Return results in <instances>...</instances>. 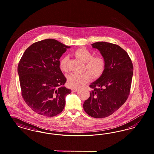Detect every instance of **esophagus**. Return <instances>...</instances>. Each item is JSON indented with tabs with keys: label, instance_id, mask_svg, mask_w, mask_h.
Returning a JSON list of instances; mask_svg holds the SVG:
<instances>
[{
	"label": "esophagus",
	"instance_id": "esophagus-1",
	"mask_svg": "<svg viewBox=\"0 0 154 154\" xmlns=\"http://www.w3.org/2000/svg\"><path fill=\"white\" fill-rule=\"evenodd\" d=\"M78 90H79V88H72V92H77Z\"/></svg>",
	"mask_w": 154,
	"mask_h": 154
}]
</instances>
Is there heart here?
<instances>
[{
	"label": "heart",
	"mask_w": 154,
	"mask_h": 154,
	"mask_svg": "<svg viewBox=\"0 0 154 154\" xmlns=\"http://www.w3.org/2000/svg\"><path fill=\"white\" fill-rule=\"evenodd\" d=\"M74 55L82 63H85L84 72L82 74L72 73L67 77V83L69 87L78 88L82 84L87 83L91 78L97 79L102 75L106 62L104 57L101 56L93 57V54L85 48H80L76 50ZM67 57H62L60 61L59 67L63 72H68Z\"/></svg>",
	"instance_id": "1"
}]
</instances>
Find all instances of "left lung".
Segmentation results:
<instances>
[{
    "label": "left lung",
    "mask_w": 154,
    "mask_h": 154,
    "mask_svg": "<svg viewBox=\"0 0 154 154\" xmlns=\"http://www.w3.org/2000/svg\"><path fill=\"white\" fill-rule=\"evenodd\" d=\"M91 45L100 52L106 65L102 75L90 85L92 90L83 108L91 117L103 118L113 114L127 100L134 69L127 52L118 45L105 42Z\"/></svg>",
    "instance_id": "1"
}]
</instances>
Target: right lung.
<instances>
[{
  "label": "right lung",
  "mask_w": 154,
  "mask_h": 154,
  "mask_svg": "<svg viewBox=\"0 0 154 154\" xmlns=\"http://www.w3.org/2000/svg\"><path fill=\"white\" fill-rule=\"evenodd\" d=\"M69 46L47 39L28 47L21 57L17 72L24 100L34 112L52 117L62 112L65 97L71 90L59 67V59Z\"/></svg>",
  "instance_id": "obj_1"
}]
</instances>
